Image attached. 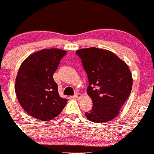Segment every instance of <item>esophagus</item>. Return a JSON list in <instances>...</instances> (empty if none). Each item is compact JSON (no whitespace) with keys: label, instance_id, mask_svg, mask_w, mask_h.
Masks as SVG:
<instances>
[{"label":"esophagus","instance_id":"obj_1","mask_svg":"<svg viewBox=\"0 0 154 154\" xmlns=\"http://www.w3.org/2000/svg\"><path fill=\"white\" fill-rule=\"evenodd\" d=\"M75 97L77 99H80L82 97V94H79V93H76L75 94Z\"/></svg>","mask_w":154,"mask_h":154}]
</instances>
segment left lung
Here are the masks:
<instances>
[{
	"label": "left lung",
	"instance_id": "left-lung-1",
	"mask_svg": "<svg viewBox=\"0 0 154 154\" xmlns=\"http://www.w3.org/2000/svg\"><path fill=\"white\" fill-rule=\"evenodd\" d=\"M87 74V94L93 106L86 117L96 123L107 122L119 114L131 93L133 79L125 62L107 50L97 48L76 51Z\"/></svg>",
	"mask_w": 154,
	"mask_h": 154
}]
</instances>
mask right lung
Returning a JSON list of instances; mask_svg holds the SVG:
<instances>
[{
    "mask_svg": "<svg viewBox=\"0 0 154 154\" xmlns=\"http://www.w3.org/2000/svg\"><path fill=\"white\" fill-rule=\"evenodd\" d=\"M66 53L56 48L44 49L21 64L15 85L17 100L25 112L38 119L51 120L65 106L67 100L60 97L53 74Z\"/></svg>",
    "mask_w": 154,
    "mask_h": 154,
    "instance_id": "right-lung-1",
    "label": "right lung"
}]
</instances>
